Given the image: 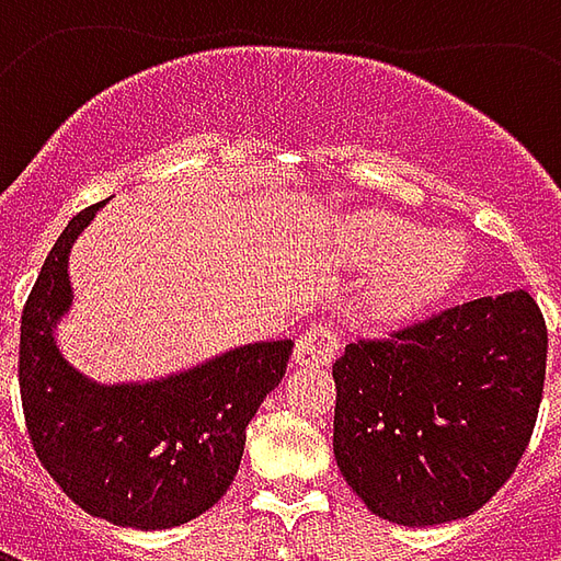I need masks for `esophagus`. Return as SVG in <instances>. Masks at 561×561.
<instances>
[{"label":"esophagus","mask_w":561,"mask_h":561,"mask_svg":"<svg viewBox=\"0 0 561 561\" xmlns=\"http://www.w3.org/2000/svg\"><path fill=\"white\" fill-rule=\"evenodd\" d=\"M340 348V333L330 324H312L297 336L294 345V364L300 366H328L333 360V354Z\"/></svg>","instance_id":"34e87169"}]
</instances>
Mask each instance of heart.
<instances>
[{"label": "heart", "instance_id": "1", "mask_svg": "<svg viewBox=\"0 0 561 561\" xmlns=\"http://www.w3.org/2000/svg\"><path fill=\"white\" fill-rule=\"evenodd\" d=\"M348 257L357 267L381 270L369 297L378 316L405 318L454 288L469 267V243L397 216H366L352 228Z\"/></svg>", "mask_w": 561, "mask_h": 561}]
</instances>
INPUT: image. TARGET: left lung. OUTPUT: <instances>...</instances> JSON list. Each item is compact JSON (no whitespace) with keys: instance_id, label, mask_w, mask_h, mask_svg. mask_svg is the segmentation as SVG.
<instances>
[{"instance_id":"8db88e82","label":"left lung","mask_w":561,"mask_h":561,"mask_svg":"<svg viewBox=\"0 0 561 561\" xmlns=\"http://www.w3.org/2000/svg\"><path fill=\"white\" fill-rule=\"evenodd\" d=\"M547 324L529 291L433 312L333 364V454L364 505L400 526L474 514L529 445Z\"/></svg>"}]
</instances>
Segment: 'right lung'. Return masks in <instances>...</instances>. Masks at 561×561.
Segmentation results:
<instances>
[{
    "instance_id": "add662e5",
    "label": "right lung",
    "mask_w": 561,
    "mask_h": 561,
    "mask_svg": "<svg viewBox=\"0 0 561 561\" xmlns=\"http://www.w3.org/2000/svg\"><path fill=\"white\" fill-rule=\"evenodd\" d=\"M92 204L44 257L20 318V397L32 447L62 493L128 529L201 517L240 469L245 426L282 381L294 342H252L176 376L99 385L68 364L56 321L71 306L68 252Z\"/></svg>"
}]
</instances>
